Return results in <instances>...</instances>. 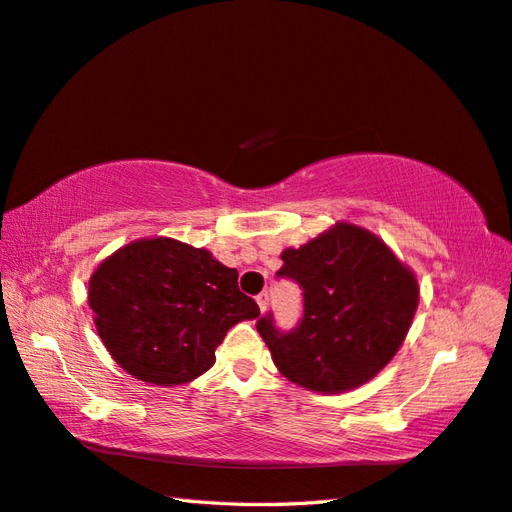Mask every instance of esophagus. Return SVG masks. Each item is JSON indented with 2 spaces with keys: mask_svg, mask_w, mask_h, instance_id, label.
I'll use <instances>...</instances> for the list:
<instances>
[{
  "mask_svg": "<svg viewBox=\"0 0 512 512\" xmlns=\"http://www.w3.org/2000/svg\"><path fill=\"white\" fill-rule=\"evenodd\" d=\"M256 302H258V309L265 313V311H267V306H269V295H267L265 291H263V293H258V295H256Z\"/></svg>",
  "mask_w": 512,
  "mask_h": 512,
  "instance_id": "1",
  "label": "esophagus"
}]
</instances>
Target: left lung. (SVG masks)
Here are the masks:
<instances>
[{"label":"left lung","mask_w":512,"mask_h":512,"mask_svg":"<svg viewBox=\"0 0 512 512\" xmlns=\"http://www.w3.org/2000/svg\"><path fill=\"white\" fill-rule=\"evenodd\" d=\"M278 278L304 291L300 324L280 333L274 315L256 328L291 383L322 394L368 383L388 366L410 331L418 282L379 236L352 223L282 252Z\"/></svg>","instance_id":"left-lung-1"}]
</instances>
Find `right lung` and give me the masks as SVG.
<instances>
[{
	"mask_svg": "<svg viewBox=\"0 0 512 512\" xmlns=\"http://www.w3.org/2000/svg\"><path fill=\"white\" fill-rule=\"evenodd\" d=\"M102 344L131 377L181 385L212 368L225 333L260 315L238 271L208 249L140 238L102 260L89 278Z\"/></svg>",
	"mask_w": 512,
	"mask_h": 512,
	"instance_id": "right-lung-1",
	"label": "right lung"
}]
</instances>
